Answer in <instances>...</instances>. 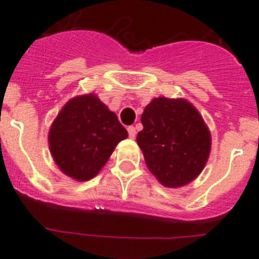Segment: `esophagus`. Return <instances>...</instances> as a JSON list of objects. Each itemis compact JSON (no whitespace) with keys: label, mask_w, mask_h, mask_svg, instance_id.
Instances as JSON below:
<instances>
[{"label":"esophagus","mask_w":259,"mask_h":259,"mask_svg":"<svg viewBox=\"0 0 259 259\" xmlns=\"http://www.w3.org/2000/svg\"><path fill=\"white\" fill-rule=\"evenodd\" d=\"M127 131L130 137H131V139H135V136H136V128H135L134 125H130V127L127 128Z\"/></svg>","instance_id":"esophagus-1"}]
</instances>
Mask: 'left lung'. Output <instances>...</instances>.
<instances>
[{"label":"left lung","instance_id":"left-lung-1","mask_svg":"<svg viewBox=\"0 0 259 259\" xmlns=\"http://www.w3.org/2000/svg\"><path fill=\"white\" fill-rule=\"evenodd\" d=\"M137 144L146 166L164 187L188 184L203 170L211 139L202 116L185 100L154 98L141 115Z\"/></svg>","mask_w":259,"mask_h":259}]
</instances>
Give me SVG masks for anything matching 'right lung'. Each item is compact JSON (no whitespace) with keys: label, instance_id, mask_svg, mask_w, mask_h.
Wrapping results in <instances>:
<instances>
[{"label":"right lung","instance_id":"right-lung-1","mask_svg":"<svg viewBox=\"0 0 259 259\" xmlns=\"http://www.w3.org/2000/svg\"><path fill=\"white\" fill-rule=\"evenodd\" d=\"M127 130L95 95L72 98L49 132L50 153L66 175L87 182L100 172Z\"/></svg>","mask_w":259,"mask_h":259}]
</instances>
